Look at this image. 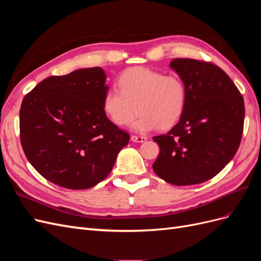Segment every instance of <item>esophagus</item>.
<instances>
[{
    "label": "esophagus",
    "mask_w": 261,
    "mask_h": 261,
    "mask_svg": "<svg viewBox=\"0 0 261 261\" xmlns=\"http://www.w3.org/2000/svg\"><path fill=\"white\" fill-rule=\"evenodd\" d=\"M130 140L135 141V143H144V141L147 140L146 136H136V135H132Z\"/></svg>",
    "instance_id": "esophagus-1"
}]
</instances>
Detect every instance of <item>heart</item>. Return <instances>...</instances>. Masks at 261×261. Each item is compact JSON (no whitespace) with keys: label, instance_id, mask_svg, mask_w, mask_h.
I'll return each mask as SVG.
<instances>
[{"label":"heart","instance_id":"heart-1","mask_svg":"<svg viewBox=\"0 0 261 261\" xmlns=\"http://www.w3.org/2000/svg\"><path fill=\"white\" fill-rule=\"evenodd\" d=\"M117 88L108 90L102 110L117 126H127L137 111L134 128L140 132L158 127L169 129L183 116L187 88L177 75H164L147 67H132L117 78Z\"/></svg>","mask_w":261,"mask_h":261}]
</instances>
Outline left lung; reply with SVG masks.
<instances>
[{"mask_svg": "<svg viewBox=\"0 0 261 261\" xmlns=\"http://www.w3.org/2000/svg\"><path fill=\"white\" fill-rule=\"evenodd\" d=\"M170 66L187 88V103L178 123L152 139L160 153L155 174L172 185L186 186L216 176L240 147L245 106L238 87L210 62L175 59Z\"/></svg>", "mask_w": 261, "mask_h": 261, "instance_id": "left-lung-1", "label": "left lung"}]
</instances>
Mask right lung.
Here are the masks:
<instances>
[{"label":"right lung","mask_w":261,"mask_h":261,"mask_svg":"<svg viewBox=\"0 0 261 261\" xmlns=\"http://www.w3.org/2000/svg\"><path fill=\"white\" fill-rule=\"evenodd\" d=\"M101 67L77 69L39 83L21 102L19 133L31 165L52 183L87 189L112 171L129 134L109 120Z\"/></svg>","instance_id":"1"}]
</instances>
